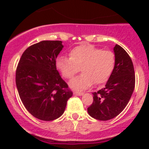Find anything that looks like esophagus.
<instances>
[{
  "instance_id": "1",
  "label": "esophagus",
  "mask_w": 149,
  "mask_h": 149,
  "mask_svg": "<svg viewBox=\"0 0 149 149\" xmlns=\"http://www.w3.org/2000/svg\"><path fill=\"white\" fill-rule=\"evenodd\" d=\"M73 94L77 96H82L84 94V93H83V92H80V91H74V92H73Z\"/></svg>"
}]
</instances>
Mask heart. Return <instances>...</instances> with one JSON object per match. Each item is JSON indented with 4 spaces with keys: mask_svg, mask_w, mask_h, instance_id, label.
I'll return each mask as SVG.
<instances>
[{
    "mask_svg": "<svg viewBox=\"0 0 149 149\" xmlns=\"http://www.w3.org/2000/svg\"><path fill=\"white\" fill-rule=\"evenodd\" d=\"M116 64L115 54L110 50H103L91 45H81L73 48L70 58L58 56L56 67L64 78L71 79L79 72L80 76L72 79L71 87L84 90L96 84L107 82L112 74Z\"/></svg>",
    "mask_w": 149,
    "mask_h": 149,
    "instance_id": "1",
    "label": "heart"
}]
</instances>
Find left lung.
<instances>
[{"mask_svg":"<svg viewBox=\"0 0 149 149\" xmlns=\"http://www.w3.org/2000/svg\"><path fill=\"white\" fill-rule=\"evenodd\" d=\"M113 52L114 70L105 87L93 93V104L87 108L89 114L99 120L117 117L127 106L134 89L135 75L131 57L119 45L114 46Z\"/></svg>","mask_w":149,"mask_h":149,"instance_id":"8db88e82","label":"left lung"}]
</instances>
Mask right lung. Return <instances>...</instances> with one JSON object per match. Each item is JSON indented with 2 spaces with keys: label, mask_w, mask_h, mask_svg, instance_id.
<instances>
[{
  "label": "right lung",
  "mask_w": 149,
  "mask_h": 149,
  "mask_svg": "<svg viewBox=\"0 0 149 149\" xmlns=\"http://www.w3.org/2000/svg\"><path fill=\"white\" fill-rule=\"evenodd\" d=\"M61 41H42L23 52L16 70V86L26 110L35 118L53 120L65 111L72 96L56 67Z\"/></svg>",
  "instance_id": "add662e5"
}]
</instances>
